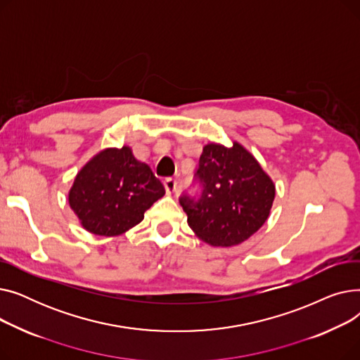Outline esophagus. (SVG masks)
I'll return each instance as SVG.
<instances>
[{"mask_svg": "<svg viewBox=\"0 0 360 360\" xmlns=\"http://www.w3.org/2000/svg\"><path fill=\"white\" fill-rule=\"evenodd\" d=\"M163 185H165V190L167 194H172L176 191V181L174 178H166Z\"/></svg>", "mask_w": 360, "mask_h": 360, "instance_id": "esophagus-1", "label": "esophagus"}]
</instances>
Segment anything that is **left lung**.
Here are the masks:
<instances>
[{
  "label": "left lung",
  "instance_id": "8db88e82",
  "mask_svg": "<svg viewBox=\"0 0 360 360\" xmlns=\"http://www.w3.org/2000/svg\"><path fill=\"white\" fill-rule=\"evenodd\" d=\"M197 178L198 198L182 195L179 202L188 226L205 243L233 247L251 238L270 216L276 195L271 178L238 141L231 147H202Z\"/></svg>",
  "mask_w": 360,
  "mask_h": 360
}]
</instances>
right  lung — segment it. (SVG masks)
<instances>
[{"label":"right lung","instance_id":"obj_1","mask_svg":"<svg viewBox=\"0 0 360 360\" xmlns=\"http://www.w3.org/2000/svg\"><path fill=\"white\" fill-rule=\"evenodd\" d=\"M163 195L165 186L150 166L124 146L99 151L80 169L68 202L87 232L118 236L139 224Z\"/></svg>","mask_w":360,"mask_h":360}]
</instances>
